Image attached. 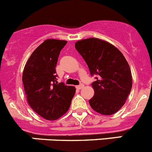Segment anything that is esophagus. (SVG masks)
<instances>
[{"label": "esophagus", "mask_w": 152, "mask_h": 152, "mask_svg": "<svg viewBox=\"0 0 152 152\" xmlns=\"http://www.w3.org/2000/svg\"><path fill=\"white\" fill-rule=\"evenodd\" d=\"M84 87V85H83V84H81V85H79V86H76V88L77 89H79V90H80V89H82Z\"/></svg>", "instance_id": "esophagus-1"}]
</instances>
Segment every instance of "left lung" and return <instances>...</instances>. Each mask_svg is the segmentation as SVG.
<instances>
[{"label": "left lung", "mask_w": 152, "mask_h": 152, "mask_svg": "<svg viewBox=\"0 0 152 152\" xmlns=\"http://www.w3.org/2000/svg\"><path fill=\"white\" fill-rule=\"evenodd\" d=\"M75 48L86 61L91 75H97L91 84L94 94L89 104L97 113L111 115L124 106L132 88V75L123 54L113 44L99 38L79 40Z\"/></svg>", "instance_id": "1"}]
</instances>
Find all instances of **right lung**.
I'll list each match as a JSON object with an SVG mask.
<instances>
[{
    "label": "right lung",
    "instance_id": "1",
    "mask_svg": "<svg viewBox=\"0 0 152 152\" xmlns=\"http://www.w3.org/2000/svg\"><path fill=\"white\" fill-rule=\"evenodd\" d=\"M66 40L48 39L30 56L22 73L27 101L31 109L46 120L54 121L69 110L76 93L73 86L58 83L55 66Z\"/></svg>",
    "mask_w": 152,
    "mask_h": 152
}]
</instances>
